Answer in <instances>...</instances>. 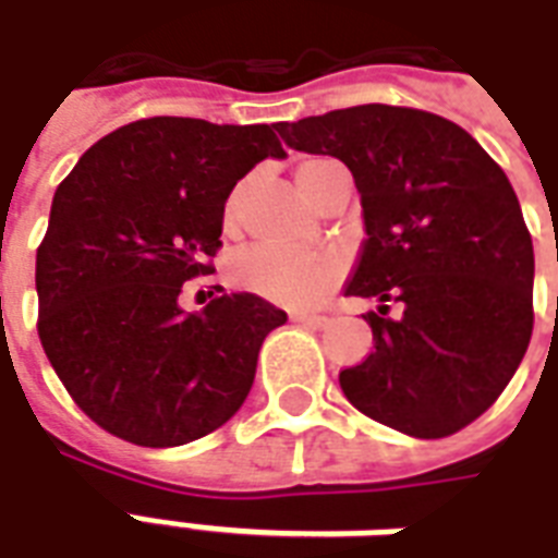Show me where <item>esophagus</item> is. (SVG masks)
<instances>
[{"instance_id": "obj_1", "label": "esophagus", "mask_w": 558, "mask_h": 558, "mask_svg": "<svg viewBox=\"0 0 558 558\" xmlns=\"http://www.w3.org/2000/svg\"><path fill=\"white\" fill-rule=\"evenodd\" d=\"M292 323H299V326H307V328H323L328 319L319 314H292Z\"/></svg>"}]
</instances>
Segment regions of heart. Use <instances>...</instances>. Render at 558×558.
I'll return each instance as SVG.
<instances>
[{
  "mask_svg": "<svg viewBox=\"0 0 558 558\" xmlns=\"http://www.w3.org/2000/svg\"><path fill=\"white\" fill-rule=\"evenodd\" d=\"M331 163L326 158H307L299 163V182L304 194L314 199L319 170ZM244 206V184H239L223 206V223L227 230L239 227ZM347 271V259L340 251H302L287 244L259 242L244 247L232 256L230 278L235 287L256 292L268 302L287 304V307H307L319 302Z\"/></svg>",
  "mask_w": 558,
  "mask_h": 558,
  "instance_id": "heart-1",
  "label": "heart"
}]
</instances>
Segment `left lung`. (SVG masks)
<instances>
[{"mask_svg":"<svg viewBox=\"0 0 558 558\" xmlns=\"http://www.w3.org/2000/svg\"><path fill=\"white\" fill-rule=\"evenodd\" d=\"M275 131L343 160L362 194L367 239L347 295L379 307L364 314L374 352L340 371L347 400L418 439L472 424L532 338L535 254L502 167L460 125L410 107L362 104Z\"/></svg>","mask_w":558,"mask_h":558,"instance_id":"obj_1","label":"left lung"}]
</instances>
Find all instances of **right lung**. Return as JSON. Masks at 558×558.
Instances as JSON below:
<instances>
[{"instance_id":"obj_1","label":"right lung","mask_w":558,"mask_h":558,"mask_svg":"<svg viewBox=\"0 0 558 558\" xmlns=\"http://www.w3.org/2000/svg\"><path fill=\"white\" fill-rule=\"evenodd\" d=\"M266 158H287L275 125L155 116L98 140L56 187L38 338L74 403L119 439L172 448L242 410L287 314L254 292L187 314L179 292L211 271L227 196Z\"/></svg>"}]
</instances>
